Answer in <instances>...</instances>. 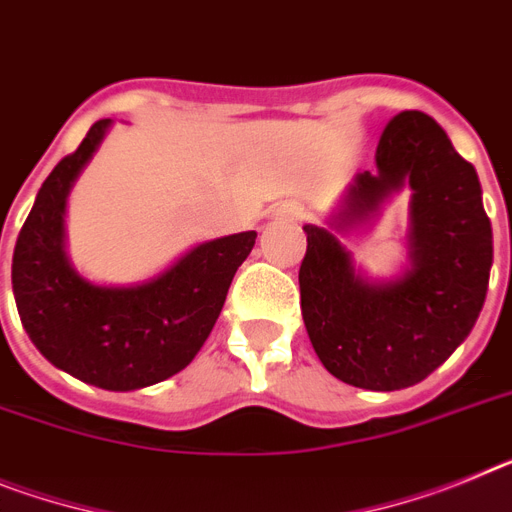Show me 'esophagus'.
<instances>
[{
    "label": "esophagus",
    "instance_id": "esophagus-1",
    "mask_svg": "<svg viewBox=\"0 0 512 512\" xmlns=\"http://www.w3.org/2000/svg\"><path fill=\"white\" fill-rule=\"evenodd\" d=\"M282 214H287V217H292V220H303L305 207L303 204H285V207H282Z\"/></svg>",
    "mask_w": 512,
    "mask_h": 512
}]
</instances>
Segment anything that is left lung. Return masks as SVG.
<instances>
[{
	"instance_id": "1",
	"label": "left lung",
	"mask_w": 512,
	"mask_h": 512,
	"mask_svg": "<svg viewBox=\"0 0 512 512\" xmlns=\"http://www.w3.org/2000/svg\"><path fill=\"white\" fill-rule=\"evenodd\" d=\"M375 165L349 189L344 217H362L386 194L412 186V272L370 285L329 230L305 225L300 305L310 344L334 378L399 391L425 381L474 329L487 298L492 225L474 165L427 113H396Z\"/></svg>"
}]
</instances>
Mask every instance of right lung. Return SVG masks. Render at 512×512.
Here are the masks:
<instances>
[{
	"mask_svg": "<svg viewBox=\"0 0 512 512\" xmlns=\"http://www.w3.org/2000/svg\"><path fill=\"white\" fill-rule=\"evenodd\" d=\"M111 121H95L43 181L12 256V290L30 342L51 365L106 391L176 375L207 342L256 233L209 240L139 287H95L67 264L61 214L69 186Z\"/></svg>",
	"mask_w": 512,
	"mask_h": 512,
	"instance_id": "right-lung-1",
	"label": "right lung"
}]
</instances>
